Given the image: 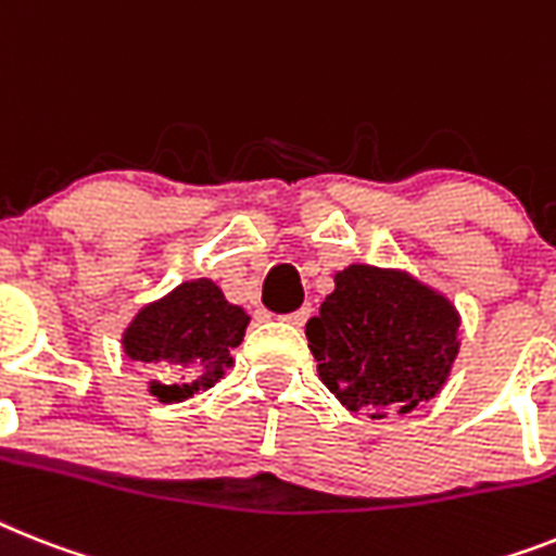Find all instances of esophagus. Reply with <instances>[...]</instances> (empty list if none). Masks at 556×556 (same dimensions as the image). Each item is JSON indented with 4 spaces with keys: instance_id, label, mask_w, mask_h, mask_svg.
<instances>
[{
    "instance_id": "34e87169",
    "label": "esophagus",
    "mask_w": 556,
    "mask_h": 556,
    "mask_svg": "<svg viewBox=\"0 0 556 556\" xmlns=\"http://www.w3.org/2000/svg\"><path fill=\"white\" fill-rule=\"evenodd\" d=\"M309 315H312V306L304 304V306H301V309L283 315V320H287V324H292V327H304L306 320H309Z\"/></svg>"
}]
</instances>
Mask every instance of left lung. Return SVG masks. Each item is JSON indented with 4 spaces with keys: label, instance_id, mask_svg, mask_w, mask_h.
<instances>
[{
    "label": "left lung",
    "instance_id": "obj_1",
    "mask_svg": "<svg viewBox=\"0 0 556 556\" xmlns=\"http://www.w3.org/2000/svg\"><path fill=\"white\" fill-rule=\"evenodd\" d=\"M460 318L446 298L406 273L352 264L306 324L329 392L371 420L412 412L446 383Z\"/></svg>",
    "mask_w": 556,
    "mask_h": 556
}]
</instances>
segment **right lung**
Instances as JSON below:
<instances>
[{"instance_id":"1","label":"right lung","mask_w":556,"mask_h":556,"mask_svg":"<svg viewBox=\"0 0 556 556\" xmlns=\"http://www.w3.org/2000/svg\"><path fill=\"white\" fill-rule=\"evenodd\" d=\"M250 318L199 278L144 306L124 332V352L153 369L150 392L162 403L185 401L224 378L229 352L244 341Z\"/></svg>"}]
</instances>
